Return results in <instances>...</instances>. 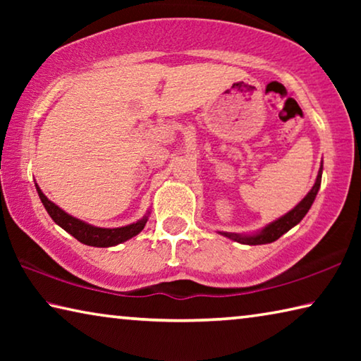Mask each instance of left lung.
I'll use <instances>...</instances> for the list:
<instances>
[{"instance_id": "1", "label": "left lung", "mask_w": 361, "mask_h": 361, "mask_svg": "<svg viewBox=\"0 0 361 361\" xmlns=\"http://www.w3.org/2000/svg\"><path fill=\"white\" fill-rule=\"evenodd\" d=\"M322 170L323 167H320L319 175H317L315 185L312 186V189L307 192V195L299 202L295 209L290 210L286 215H283L282 218L276 219V221L267 224L264 229H261L256 234H234V232H219V234L224 237H229V239L243 243V245H262V243H271L276 242L279 237H282L285 232H288L293 226H296L301 219L305 216V213L309 212L310 207H312L314 200L317 197V192L320 189V183H322Z\"/></svg>"}]
</instances>
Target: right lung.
I'll list each match as a JSON object with an SVG mask.
<instances>
[{
  "mask_svg": "<svg viewBox=\"0 0 361 361\" xmlns=\"http://www.w3.org/2000/svg\"><path fill=\"white\" fill-rule=\"evenodd\" d=\"M36 186V191H38V195L41 199L42 205L47 210L49 216H51L54 221H56L60 228L65 229L68 234H71L75 239H78L84 245H90V247H114L118 243H122L126 240L132 239L133 235L140 234L143 231L146 221H148V215H145L142 219H138L137 223L122 226V228H97V226L87 224L78 219L75 216L68 215V213L63 212L60 207H57L54 202H51L42 191L39 189L38 185Z\"/></svg>",
  "mask_w": 361,
  "mask_h": 361,
  "instance_id": "right-lung-1",
  "label": "right lung"
}]
</instances>
